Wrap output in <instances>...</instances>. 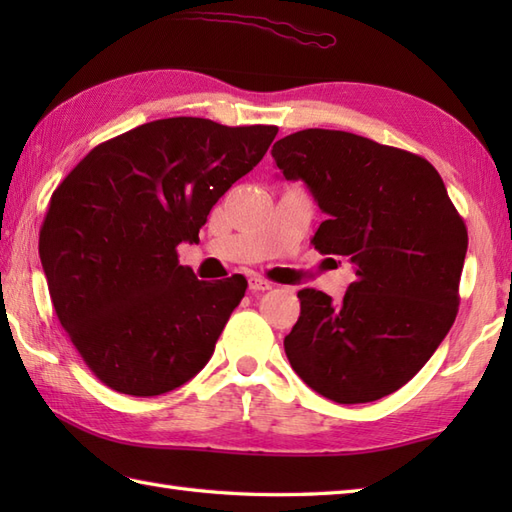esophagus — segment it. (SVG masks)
<instances>
[{
    "instance_id": "obj_1",
    "label": "esophagus",
    "mask_w": 512,
    "mask_h": 512,
    "mask_svg": "<svg viewBox=\"0 0 512 512\" xmlns=\"http://www.w3.org/2000/svg\"><path fill=\"white\" fill-rule=\"evenodd\" d=\"M248 288H250V292H264V290H273V284H270V281L264 277L253 275L248 279Z\"/></svg>"
}]
</instances>
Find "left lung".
Masks as SVG:
<instances>
[{"instance_id":"obj_1","label":"left lung","mask_w":512,"mask_h":512,"mask_svg":"<svg viewBox=\"0 0 512 512\" xmlns=\"http://www.w3.org/2000/svg\"><path fill=\"white\" fill-rule=\"evenodd\" d=\"M273 158L328 215L310 244L356 268L341 301L297 292L301 314L284 339L292 369L341 405L394 394L438 350L460 306L469 235L440 173L411 151L336 129L281 138Z\"/></svg>"}]
</instances>
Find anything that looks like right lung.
I'll return each instance as SVG.
<instances>
[{"label":"right lung","instance_id":"add662e5","mask_svg":"<svg viewBox=\"0 0 512 512\" xmlns=\"http://www.w3.org/2000/svg\"><path fill=\"white\" fill-rule=\"evenodd\" d=\"M279 127L176 116L96 145L54 189L39 255L54 312L92 374L160 396L209 363L248 281H200L178 262L213 204Z\"/></svg>","mask_w":512,"mask_h":512}]
</instances>
